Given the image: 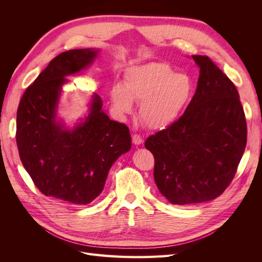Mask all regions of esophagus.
I'll return each instance as SVG.
<instances>
[{"label":"esophagus","mask_w":262,"mask_h":262,"mask_svg":"<svg viewBox=\"0 0 262 262\" xmlns=\"http://www.w3.org/2000/svg\"><path fill=\"white\" fill-rule=\"evenodd\" d=\"M132 142L136 145H139L141 143H143V138H142L140 134L136 133V134H133V136H132Z\"/></svg>","instance_id":"esophagus-1"}]
</instances>
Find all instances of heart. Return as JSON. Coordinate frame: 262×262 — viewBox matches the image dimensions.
Returning a JSON list of instances; mask_svg holds the SVG:
<instances>
[{"label":"heart","instance_id":"heart-1","mask_svg":"<svg viewBox=\"0 0 262 262\" xmlns=\"http://www.w3.org/2000/svg\"><path fill=\"white\" fill-rule=\"evenodd\" d=\"M192 82L167 63L154 62L129 68L124 86L116 84L110 99L120 113L129 114L133 100L142 102V121L149 129H163L175 121L192 95Z\"/></svg>","mask_w":262,"mask_h":262}]
</instances>
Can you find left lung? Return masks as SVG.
<instances>
[{
	"mask_svg": "<svg viewBox=\"0 0 262 262\" xmlns=\"http://www.w3.org/2000/svg\"><path fill=\"white\" fill-rule=\"evenodd\" d=\"M193 97L178 120L145 141L154 179L172 204L215 199L234 179L247 143V123L235 85L207 55Z\"/></svg>",
	"mask_w": 262,
	"mask_h": 262,
	"instance_id": "left-lung-1",
	"label": "left lung"
}]
</instances>
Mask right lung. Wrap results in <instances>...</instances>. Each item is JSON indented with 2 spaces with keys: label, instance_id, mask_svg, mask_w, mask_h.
Listing matches in <instances>:
<instances>
[{
  "label": "right lung",
  "instance_id": "add662e5",
  "mask_svg": "<svg viewBox=\"0 0 262 262\" xmlns=\"http://www.w3.org/2000/svg\"><path fill=\"white\" fill-rule=\"evenodd\" d=\"M97 52L74 49L57 55L27 87L17 109L18 153L35 186L47 196L76 205L96 199L110 167L131 148L129 128L110 120L97 94L85 121L73 130L55 120L66 76L89 67Z\"/></svg>",
  "mask_w": 262,
  "mask_h": 262
}]
</instances>
